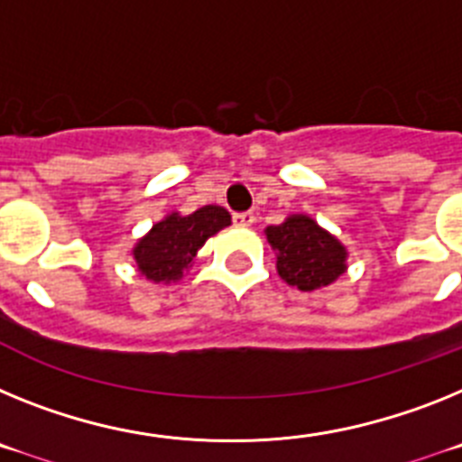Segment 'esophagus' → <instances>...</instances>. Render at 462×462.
Masks as SVG:
<instances>
[{
	"label": "esophagus",
	"mask_w": 462,
	"mask_h": 462,
	"mask_svg": "<svg viewBox=\"0 0 462 462\" xmlns=\"http://www.w3.org/2000/svg\"><path fill=\"white\" fill-rule=\"evenodd\" d=\"M232 218H235V226L239 227H251L255 223L254 211H242V214H235Z\"/></svg>",
	"instance_id": "obj_1"
}]
</instances>
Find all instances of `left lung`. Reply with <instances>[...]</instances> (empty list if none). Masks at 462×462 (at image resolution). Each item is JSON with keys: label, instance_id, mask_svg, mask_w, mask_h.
<instances>
[{"label": "left lung", "instance_id": "left-lung-1", "mask_svg": "<svg viewBox=\"0 0 462 462\" xmlns=\"http://www.w3.org/2000/svg\"><path fill=\"white\" fill-rule=\"evenodd\" d=\"M264 235L276 251V272L298 291L330 286L346 272L344 244L309 216H288L281 226L267 227Z\"/></svg>", "mask_w": 462, "mask_h": 462}]
</instances>
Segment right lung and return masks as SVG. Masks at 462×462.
Here are the masks:
<instances>
[{"mask_svg":"<svg viewBox=\"0 0 462 462\" xmlns=\"http://www.w3.org/2000/svg\"><path fill=\"white\" fill-rule=\"evenodd\" d=\"M230 223L227 208L218 204H207L188 216H181L179 211L164 216L132 248L136 267L153 283L179 281L190 270L192 260L208 236H214Z\"/></svg>","mask_w":462,"mask_h":462,"instance_id":"right-lung-1","label":"right lung"}]
</instances>
